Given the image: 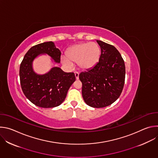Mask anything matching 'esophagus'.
Here are the masks:
<instances>
[{
	"instance_id": "34e87169",
	"label": "esophagus",
	"mask_w": 158,
	"mask_h": 158,
	"mask_svg": "<svg viewBox=\"0 0 158 158\" xmlns=\"http://www.w3.org/2000/svg\"><path fill=\"white\" fill-rule=\"evenodd\" d=\"M74 74H75V76H76V79L77 80V79H79V73H77V72H75L74 73Z\"/></svg>"
}]
</instances>
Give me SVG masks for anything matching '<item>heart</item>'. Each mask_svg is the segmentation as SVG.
<instances>
[{
  "label": "heart",
  "instance_id": "heart-1",
  "mask_svg": "<svg viewBox=\"0 0 158 158\" xmlns=\"http://www.w3.org/2000/svg\"><path fill=\"white\" fill-rule=\"evenodd\" d=\"M101 49L96 43H82L74 45L66 52V57L61 58V62L71 67L73 63H77L82 70L93 69L99 62Z\"/></svg>",
  "mask_w": 158,
  "mask_h": 158
}]
</instances>
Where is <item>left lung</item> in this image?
Listing matches in <instances>:
<instances>
[{
	"instance_id": "1",
	"label": "left lung",
	"mask_w": 158,
	"mask_h": 158,
	"mask_svg": "<svg viewBox=\"0 0 158 158\" xmlns=\"http://www.w3.org/2000/svg\"><path fill=\"white\" fill-rule=\"evenodd\" d=\"M101 54L93 69L80 73L82 95L89 106L101 108L110 105L120 96L124 84V61L116 48L101 40H96Z\"/></svg>"
}]
</instances>
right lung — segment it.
<instances>
[{
    "mask_svg": "<svg viewBox=\"0 0 158 158\" xmlns=\"http://www.w3.org/2000/svg\"><path fill=\"white\" fill-rule=\"evenodd\" d=\"M42 54H48L55 62L60 63L61 52L53 42L35 45L27 51L20 64V81L22 91L32 103L40 107L51 108L63 102L76 77L74 73H65L58 67H52L44 74L35 73L33 61Z\"/></svg>",
    "mask_w": 158,
    "mask_h": 158,
    "instance_id": "add662e5",
    "label": "right lung"
}]
</instances>
